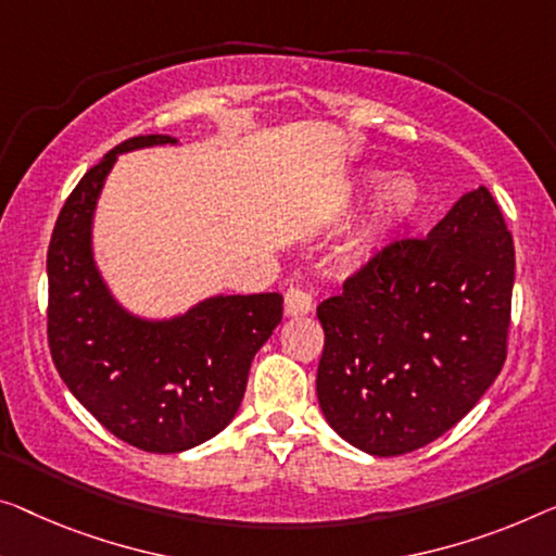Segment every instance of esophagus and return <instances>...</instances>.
Wrapping results in <instances>:
<instances>
[{"mask_svg":"<svg viewBox=\"0 0 556 556\" xmlns=\"http://www.w3.org/2000/svg\"><path fill=\"white\" fill-rule=\"evenodd\" d=\"M285 309L289 317H302V314H309L314 309L312 294L300 287H289L285 294Z\"/></svg>","mask_w":556,"mask_h":556,"instance_id":"obj_1","label":"esophagus"}]
</instances>
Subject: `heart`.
<instances>
[{"label":"heart","instance_id":"1","mask_svg":"<svg viewBox=\"0 0 556 556\" xmlns=\"http://www.w3.org/2000/svg\"><path fill=\"white\" fill-rule=\"evenodd\" d=\"M384 178V169H362L350 181V197L354 202H369L371 195L376 197L371 200L367 229L359 239L362 254L379 250L384 239L404 225H409L421 212V204H425V189H421L414 174H394L387 182Z\"/></svg>","mask_w":556,"mask_h":556}]
</instances>
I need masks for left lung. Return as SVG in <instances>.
Here are the masks:
<instances>
[{"label": "left lung", "mask_w": 556, "mask_h": 556, "mask_svg": "<svg viewBox=\"0 0 556 556\" xmlns=\"http://www.w3.org/2000/svg\"><path fill=\"white\" fill-rule=\"evenodd\" d=\"M515 242L490 189L402 239L317 306V396L357 450L396 457L457 425L507 359Z\"/></svg>", "instance_id": "8db88e82"}]
</instances>
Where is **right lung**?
<instances>
[{
    "label": "right lung",
    "instance_id": "1",
    "mask_svg": "<svg viewBox=\"0 0 556 556\" xmlns=\"http://www.w3.org/2000/svg\"><path fill=\"white\" fill-rule=\"evenodd\" d=\"M177 144L131 137L66 197L47 252V334L54 367L99 425L137 450L174 454L219 434L242 404L254 354L285 300L217 294L169 319H144L114 300L92 250L99 194L124 152Z\"/></svg>",
    "mask_w": 556,
    "mask_h": 556
}]
</instances>
